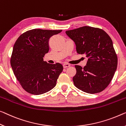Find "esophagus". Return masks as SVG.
Returning a JSON list of instances; mask_svg holds the SVG:
<instances>
[{
    "label": "esophagus",
    "mask_w": 126,
    "mask_h": 126,
    "mask_svg": "<svg viewBox=\"0 0 126 126\" xmlns=\"http://www.w3.org/2000/svg\"><path fill=\"white\" fill-rule=\"evenodd\" d=\"M70 66V65L69 64V63H63V66L64 68H66V67H69Z\"/></svg>",
    "instance_id": "esophagus-1"
}]
</instances>
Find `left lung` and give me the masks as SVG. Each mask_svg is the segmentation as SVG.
<instances>
[{
    "label": "left lung",
    "mask_w": 126,
    "mask_h": 126,
    "mask_svg": "<svg viewBox=\"0 0 126 126\" xmlns=\"http://www.w3.org/2000/svg\"><path fill=\"white\" fill-rule=\"evenodd\" d=\"M66 34L74 42L77 53L88 58L83 68L75 66V86L88 94L102 91L111 82L117 67V56L111 39L101 29L87 26L67 30Z\"/></svg>",
    "instance_id": "1"
}]
</instances>
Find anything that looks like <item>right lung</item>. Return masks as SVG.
Wrapping results in <instances>:
<instances>
[{
  "label": "right lung",
  "mask_w": 126,
  "mask_h": 126,
  "mask_svg": "<svg viewBox=\"0 0 126 126\" xmlns=\"http://www.w3.org/2000/svg\"><path fill=\"white\" fill-rule=\"evenodd\" d=\"M61 32L35 29L21 34L15 42L11 67L22 87L28 93L39 95L56 85L63 65L50 64L43 61V57L49 51V38Z\"/></svg>",
  "instance_id": "obj_1"
}]
</instances>
